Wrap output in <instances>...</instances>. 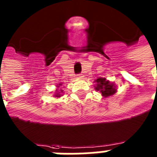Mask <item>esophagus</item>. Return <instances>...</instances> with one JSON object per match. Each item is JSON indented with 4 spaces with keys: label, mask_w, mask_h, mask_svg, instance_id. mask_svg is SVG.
<instances>
[{
    "label": "esophagus",
    "mask_w": 157,
    "mask_h": 157,
    "mask_svg": "<svg viewBox=\"0 0 157 157\" xmlns=\"http://www.w3.org/2000/svg\"><path fill=\"white\" fill-rule=\"evenodd\" d=\"M77 77H78L79 79H83V77H84L83 74H81V73L78 74V75H77Z\"/></svg>",
    "instance_id": "obj_1"
}]
</instances>
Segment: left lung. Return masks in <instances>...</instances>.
I'll return each mask as SVG.
<instances>
[{"label": "left lung", "mask_w": 157, "mask_h": 157, "mask_svg": "<svg viewBox=\"0 0 157 157\" xmlns=\"http://www.w3.org/2000/svg\"><path fill=\"white\" fill-rule=\"evenodd\" d=\"M96 82L98 84V86L95 87L96 90L100 91L103 97L111 96L114 94L116 92V89L113 84L110 83V81H106V79L98 78L96 80Z\"/></svg>", "instance_id": "left-lung-1"}]
</instances>
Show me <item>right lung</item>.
I'll return each instance as SVG.
<instances>
[{
    "instance_id": "obj_1",
    "label": "right lung",
    "mask_w": 157,
    "mask_h": 157,
    "mask_svg": "<svg viewBox=\"0 0 157 157\" xmlns=\"http://www.w3.org/2000/svg\"><path fill=\"white\" fill-rule=\"evenodd\" d=\"M59 95H60V94H55V96H56V97H60Z\"/></svg>"
}]
</instances>
